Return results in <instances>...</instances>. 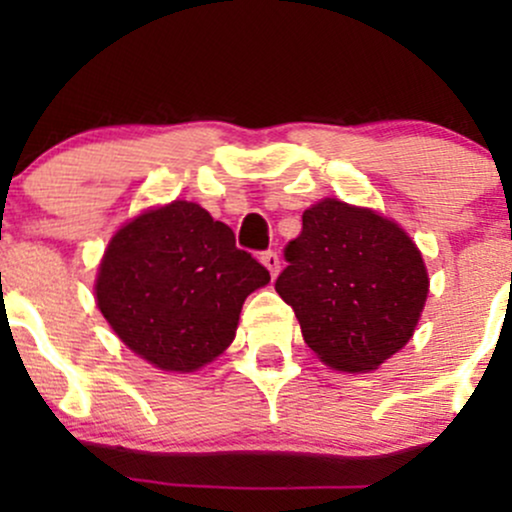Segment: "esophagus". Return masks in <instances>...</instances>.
I'll use <instances>...</instances> for the list:
<instances>
[{
	"label": "esophagus",
	"instance_id": "esophagus-1",
	"mask_svg": "<svg viewBox=\"0 0 512 512\" xmlns=\"http://www.w3.org/2000/svg\"><path fill=\"white\" fill-rule=\"evenodd\" d=\"M260 260L269 267V274H272V276L279 274V269H281V250H279V245L274 243V245H269V248L264 250V252H260Z\"/></svg>",
	"mask_w": 512,
	"mask_h": 512
}]
</instances>
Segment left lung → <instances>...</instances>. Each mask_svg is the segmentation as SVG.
I'll use <instances>...</instances> for the list:
<instances>
[{
	"instance_id": "8db88e82",
	"label": "left lung",
	"mask_w": 512,
	"mask_h": 512,
	"mask_svg": "<svg viewBox=\"0 0 512 512\" xmlns=\"http://www.w3.org/2000/svg\"><path fill=\"white\" fill-rule=\"evenodd\" d=\"M286 272L301 276L322 310L361 301L399 279L419 260L402 228L368 207L322 197L286 240Z\"/></svg>"
}]
</instances>
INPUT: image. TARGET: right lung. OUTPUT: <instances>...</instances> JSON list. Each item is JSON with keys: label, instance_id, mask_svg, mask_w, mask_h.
<instances>
[{"label": "right lung", "instance_id": "1", "mask_svg": "<svg viewBox=\"0 0 512 512\" xmlns=\"http://www.w3.org/2000/svg\"><path fill=\"white\" fill-rule=\"evenodd\" d=\"M238 236L199 204L175 199L129 221L108 252L115 272L175 308L226 286L250 296L269 284L267 267L252 260Z\"/></svg>", "mask_w": 512, "mask_h": 512}]
</instances>
